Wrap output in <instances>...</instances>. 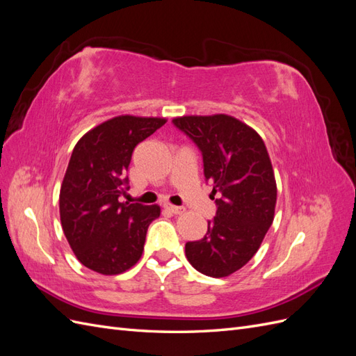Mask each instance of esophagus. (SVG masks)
Listing matches in <instances>:
<instances>
[{
    "instance_id": "1",
    "label": "esophagus",
    "mask_w": 356,
    "mask_h": 356,
    "mask_svg": "<svg viewBox=\"0 0 356 356\" xmlns=\"http://www.w3.org/2000/svg\"><path fill=\"white\" fill-rule=\"evenodd\" d=\"M165 209L169 211L170 213H174V215H179V213H182V212H186V208H182V207H174V204H170V203H165Z\"/></svg>"
}]
</instances>
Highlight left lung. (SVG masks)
I'll use <instances>...</instances> for the list:
<instances>
[{"mask_svg":"<svg viewBox=\"0 0 356 356\" xmlns=\"http://www.w3.org/2000/svg\"><path fill=\"white\" fill-rule=\"evenodd\" d=\"M172 123L197 145L204 179L212 182L213 195H221L207 234L186 243L187 260L207 276H229L251 260L273 222L270 157L261 136L234 117L186 115Z\"/></svg>","mask_w":356,"mask_h":356,"instance_id":"left-lung-1","label":"left lung"}]
</instances>
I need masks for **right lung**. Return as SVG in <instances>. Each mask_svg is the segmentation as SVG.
<instances>
[{
    "instance_id": "obj_1",
    "label": "right lung",
    "mask_w": 356,
    "mask_h": 356,
    "mask_svg": "<svg viewBox=\"0 0 356 356\" xmlns=\"http://www.w3.org/2000/svg\"><path fill=\"white\" fill-rule=\"evenodd\" d=\"M165 118L118 115L96 126L74 147L59 195L60 222L77 260L101 275H118L141 258L157 204L118 202L135 147Z\"/></svg>"
}]
</instances>
